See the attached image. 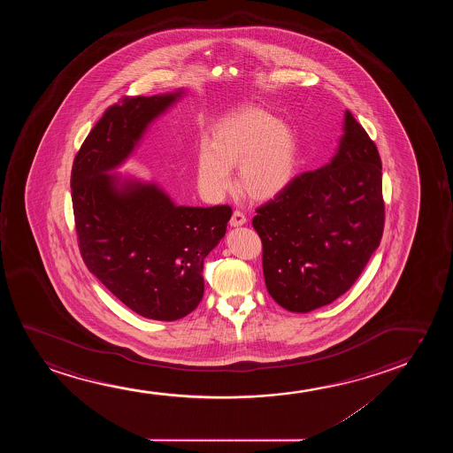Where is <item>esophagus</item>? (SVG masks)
I'll use <instances>...</instances> for the list:
<instances>
[{
  "mask_svg": "<svg viewBox=\"0 0 453 453\" xmlns=\"http://www.w3.org/2000/svg\"><path fill=\"white\" fill-rule=\"evenodd\" d=\"M246 221H248L246 215L242 211H235L232 218H230V226L232 227H240L242 224H246Z\"/></svg>",
  "mask_w": 453,
  "mask_h": 453,
  "instance_id": "34e87169",
  "label": "esophagus"
}]
</instances>
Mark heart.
Masks as SVG:
<instances>
[{
  "instance_id": "b5f03b06",
  "label": "heart",
  "mask_w": 453,
  "mask_h": 453,
  "mask_svg": "<svg viewBox=\"0 0 453 453\" xmlns=\"http://www.w3.org/2000/svg\"><path fill=\"white\" fill-rule=\"evenodd\" d=\"M250 198L273 199L291 186L297 174L298 142L294 131L258 106H244L201 139L196 153V182L211 199L234 187L232 167Z\"/></svg>"
}]
</instances>
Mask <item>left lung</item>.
I'll return each instance as SVG.
<instances>
[{
    "label": "left lung",
    "instance_id": "8db88e82",
    "mask_svg": "<svg viewBox=\"0 0 453 453\" xmlns=\"http://www.w3.org/2000/svg\"><path fill=\"white\" fill-rule=\"evenodd\" d=\"M328 164L257 209L271 297L291 312L333 303L353 286L384 232L382 164L351 112Z\"/></svg>",
    "mask_w": 453,
    "mask_h": 453
}]
</instances>
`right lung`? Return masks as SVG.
<instances>
[{"label": "right lung", "instance_id": "add662e5", "mask_svg": "<svg viewBox=\"0 0 453 453\" xmlns=\"http://www.w3.org/2000/svg\"><path fill=\"white\" fill-rule=\"evenodd\" d=\"M186 89L125 97L106 110L71 173L75 230L89 273L139 316L173 322L204 294V260L227 229L229 205H178L153 180L116 172L150 125Z\"/></svg>", "mask_w": 453, "mask_h": 453}]
</instances>
